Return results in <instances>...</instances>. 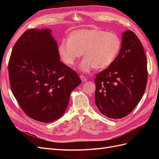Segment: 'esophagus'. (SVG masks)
<instances>
[{
	"instance_id": "34e87169",
	"label": "esophagus",
	"mask_w": 159,
	"mask_h": 159,
	"mask_svg": "<svg viewBox=\"0 0 159 159\" xmlns=\"http://www.w3.org/2000/svg\"><path fill=\"white\" fill-rule=\"evenodd\" d=\"M80 79H81V81H82V82H85V81H86V80H88L87 77H85V76H84L83 75H80Z\"/></svg>"
}]
</instances>
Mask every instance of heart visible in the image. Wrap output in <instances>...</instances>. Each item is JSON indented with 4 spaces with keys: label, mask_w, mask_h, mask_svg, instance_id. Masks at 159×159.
<instances>
[{
    "label": "heart",
    "mask_w": 159,
    "mask_h": 159,
    "mask_svg": "<svg viewBox=\"0 0 159 159\" xmlns=\"http://www.w3.org/2000/svg\"><path fill=\"white\" fill-rule=\"evenodd\" d=\"M121 48V40L114 32H107L98 28L79 29L72 32L68 40L63 39L57 47L62 61L74 65L82 56L80 69L89 72L93 68L102 70L111 65Z\"/></svg>",
    "instance_id": "b5f03b06"
}]
</instances>
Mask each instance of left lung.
I'll use <instances>...</instances> for the list:
<instances>
[{
  "label": "left lung",
  "instance_id": "8db88e82",
  "mask_svg": "<svg viewBox=\"0 0 159 159\" xmlns=\"http://www.w3.org/2000/svg\"><path fill=\"white\" fill-rule=\"evenodd\" d=\"M147 64L143 45L137 35L131 30L124 32L116 59L94 80L95 102L101 113L116 119L132 112L145 93Z\"/></svg>",
  "mask_w": 159,
  "mask_h": 159
}]
</instances>
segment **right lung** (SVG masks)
Listing matches in <instances>:
<instances>
[{"instance_id":"obj_1","label":"right lung","mask_w":159,"mask_h":159,"mask_svg":"<svg viewBox=\"0 0 159 159\" xmlns=\"http://www.w3.org/2000/svg\"><path fill=\"white\" fill-rule=\"evenodd\" d=\"M50 28L30 29L19 38L8 61L12 92L28 117L43 123L60 118L81 81L60 60Z\"/></svg>"}]
</instances>
